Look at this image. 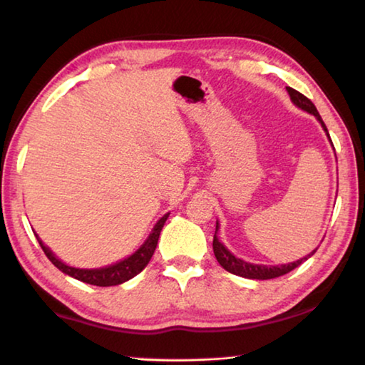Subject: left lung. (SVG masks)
Returning a JSON list of instances; mask_svg holds the SVG:
<instances>
[{
    "instance_id": "obj_1",
    "label": "left lung",
    "mask_w": 365,
    "mask_h": 365,
    "mask_svg": "<svg viewBox=\"0 0 365 365\" xmlns=\"http://www.w3.org/2000/svg\"><path fill=\"white\" fill-rule=\"evenodd\" d=\"M287 91L289 98H292L293 104L296 106L301 108L302 110H306V113L316 115V119L320 122V125L327 133V137L330 140V135L329 130H327L325 123L322 120V117H320L317 108L314 106V103L306 98L304 95H301L299 91H296L292 86H287ZM331 141V140H330ZM217 230H219V222L215 224V233H214V242H212V248H214V255L215 259H217L219 264L224 267L227 272H230L233 275H240V277H245V279H252V280H269V279H275V277H282L288 274V272H292L293 269L298 267L304 261H307V257H311L316 250H314L311 255H307L306 257L298 259V261L294 262H289V264H282V265H262V264H251V262H246L243 259L237 257L235 255H232L230 251H228L224 245L219 242L217 238Z\"/></svg>"
}]
</instances>
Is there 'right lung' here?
Wrapping results in <instances>:
<instances>
[{"mask_svg": "<svg viewBox=\"0 0 365 365\" xmlns=\"http://www.w3.org/2000/svg\"><path fill=\"white\" fill-rule=\"evenodd\" d=\"M169 214H165L164 217H160L158 220V224L154 225L153 232L150 233L146 242L140 246V248L133 252L132 256H128L123 259V261H119L115 264L106 265V267H100V269H77V267H71V265L64 264L61 259L53 255V251L48 248V246L43 245L41 240L38 238V235L35 233L36 240L41 246V250L45 251L46 257L51 261L56 267L64 272L66 275H71L73 279H77L83 283H90V285H96V287H114V285H120V283L127 282L133 279L135 275H138L141 270H143L148 262L151 261V257L154 255V250L158 246V240L160 230L168 220Z\"/></svg>", "mask_w": 365, "mask_h": 365, "instance_id": "right-lung-1", "label": "right lung"}]
</instances>
